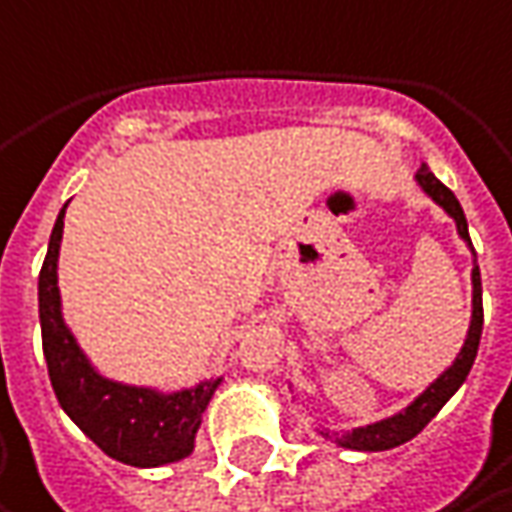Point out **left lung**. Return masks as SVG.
<instances>
[{"label":"left lung","mask_w":512,"mask_h":512,"mask_svg":"<svg viewBox=\"0 0 512 512\" xmlns=\"http://www.w3.org/2000/svg\"><path fill=\"white\" fill-rule=\"evenodd\" d=\"M418 188L457 224V235L466 241V247L472 250L475 256V247H472V238H469V224H466V215H463V206L460 200L454 197V191H448L427 167H421L416 173ZM478 262V256H475ZM480 330H483V288H480V268H472V321H469V333H466V342L460 353L454 356V362L418 395L413 404H407L401 413L389 418H380L374 424H365V427H353L348 433H333V442L339 448H351V451H389V448H398L404 442H410L413 436H418L430 418L436 416L451 398L454 392L466 383L472 365H475V356H478L480 345ZM324 439H330V433H321Z\"/></svg>","instance_id":"8db88e82"}]
</instances>
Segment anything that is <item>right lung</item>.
Masks as SVG:
<instances>
[{"instance_id": "obj_1", "label": "right lung", "mask_w": 512, "mask_h": 512, "mask_svg": "<svg viewBox=\"0 0 512 512\" xmlns=\"http://www.w3.org/2000/svg\"><path fill=\"white\" fill-rule=\"evenodd\" d=\"M64 212L49 235V250L37 277L40 336L49 380L61 410L102 448L111 460L138 469L179 463L194 451L203 413L224 377L200 380L197 386L161 392L153 386H132L96 371L88 353L79 348L61 312L58 253L64 235Z\"/></svg>"}]
</instances>
